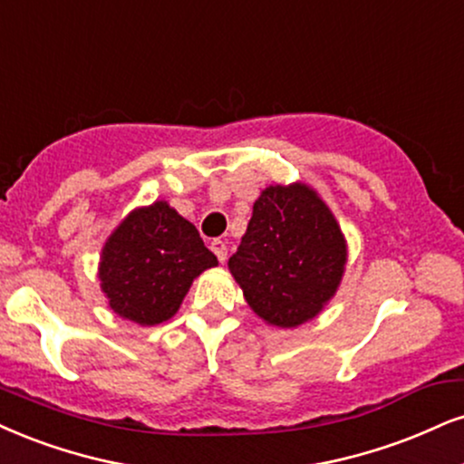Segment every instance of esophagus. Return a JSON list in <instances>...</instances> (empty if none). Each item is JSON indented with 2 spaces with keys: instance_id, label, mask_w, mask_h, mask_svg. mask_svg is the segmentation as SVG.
Instances as JSON below:
<instances>
[{
  "instance_id": "34e87169",
  "label": "esophagus",
  "mask_w": 464,
  "mask_h": 464,
  "mask_svg": "<svg viewBox=\"0 0 464 464\" xmlns=\"http://www.w3.org/2000/svg\"><path fill=\"white\" fill-rule=\"evenodd\" d=\"M210 249H213V254L217 256V260L226 262V258H227V247H226V243L221 241V238H215V241L210 243Z\"/></svg>"
}]
</instances>
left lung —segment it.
Masks as SVG:
<instances>
[{
    "label": "left lung",
    "instance_id": "obj_1",
    "mask_svg": "<svg viewBox=\"0 0 464 464\" xmlns=\"http://www.w3.org/2000/svg\"><path fill=\"white\" fill-rule=\"evenodd\" d=\"M346 243L310 187H268L256 199L230 266L249 307L276 327H296L335 295Z\"/></svg>",
    "mask_w": 464,
    "mask_h": 464
}]
</instances>
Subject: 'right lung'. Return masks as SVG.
Segmentation results:
<instances>
[{"label":"right lung","instance_id":"add662e5","mask_svg":"<svg viewBox=\"0 0 464 464\" xmlns=\"http://www.w3.org/2000/svg\"><path fill=\"white\" fill-rule=\"evenodd\" d=\"M217 265L193 223L154 202L137 208L105 243L101 285L111 310L140 324H159L179 312L193 277Z\"/></svg>","mask_w":464,"mask_h":464}]
</instances>
